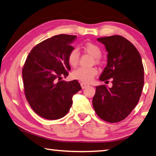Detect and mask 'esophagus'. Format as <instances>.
Listing matches in <instances>:
<instances>
[{
	"mask_svg": "<svg viewBox=\"0 0 156 156\" xmlns=\"http://www.w3.org/2000/svg\"><path fill=\"white\" fill-rule=\"evenodd\" d=\"M80 85H81V87H82L83 89H84V88H85L86 87H87V86L89 85L87 84V83H81Z\"/></svg>",
	"mask_w": 156,
	"mask_h": 156,
	"instance_id": "esophagus-1",
	"label": "esophagus"
}]
</instances>
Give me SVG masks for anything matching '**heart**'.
Segmentation results:
<instances>
[{"label":"heart","instance_id":"b5f03b06","mask_svg":"<svg viewBox=\"0 0 156 156\" xmlns=\"http://www.w3.org/2000/svg\"><path fill=\"white\" fill-rule=\"evenodd\" d=\"M83 49L85 52L91 55L95 58V62L97 63H99L101 55V50L98 45L94 43H90V42H87L83 44ZM67 59H68V62L71 66L76 67L77 66L79 60H80V53L77 48H73L69 52ZM97 70L94 67H91V68L79 67L72 72L71 76L72 78L76 79V80H80L83 83H89L97 75Z\"/></svg>","mask_w":156,"mask_h":156}]
</instances>
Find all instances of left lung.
I'll use <instances>...</instances> for the list:
<instances>
[{"mask_svg":"<svg viewBox=\"0 0 156 156\" xmlns=\"http://www.w3.org/2000/svg\"><path fill=\"white\" fill-rule=\"evenodd\" d=\"M97 41L108 52L107 65L99 80L111 78L113 86H96L93 107L104 121L118 122L129 115L140 99L144 83L142 61L136 48L124 37L115 35Z\"/></svg>","mask_w":156,"mask_h":156,"instance_id":"left-lung-1","label":"left lung"}]
</instances>
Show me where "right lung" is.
I'll use <instances>...</instances> for the list:
<instances>
[{
    "instance_id": "add662e5",
    "label": "right lung",
    "mask_w": 156,
    "mask_h": 156,
    "mask_svg": "<svg viewBox=\"0 0 156 156\" xmlns=\"http://www.w3.org/2000/svg\"><path fill=\"white\" fill-rule=\"evenodd\" d=\"M76 36L60 34L32 49L22 69L27 100L38 115L57 120L67 114L73 94L82 89L78 80H61L71 70L68 55Z\"/></svg>"
}]
</instances>
